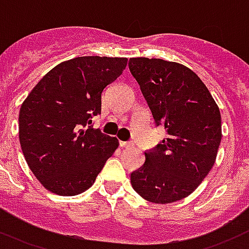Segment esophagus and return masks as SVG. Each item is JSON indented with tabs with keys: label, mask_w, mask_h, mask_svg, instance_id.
<instances>
[{
	"label": "esophagus",
	"mask_w": 249,
	"mask_h": 249,
	"mask_svg": "<svg viewBox=\"0 0 249 249\" xmlns=\"http://www.w3.org/2000/svg\"><path fill=\"white\" fill-rule=\"evenodd\" d=\"M120 146H121V148H132V146H133V142H125V141H121V142H120Z\"/></svg>",
	"instance_id": "34e87169"
}]
</instances>
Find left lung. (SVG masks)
<instances>
[{"label":"left lung","mask_w":249,"mask_h":249,"mask_svg":"<svg viewBox=\"0 0 249 249\" xmlns=\"http://www.w3.org/2000/svg\"><path fill=\"white\" fill-rule=\"evenodd\" d=\"M129 70L166 139L130 174L134 191L152 203H173L193 193L215 163L222 141L218 104L196 73L177 62L130 58Z\"/></svg>","instance_id":"8db88e82"}]
</instances>
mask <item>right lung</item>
I'll return each instance as SVG.
<instances>
[{
    "instance_id": "add662e5",
    "label": "right lung",
    "mask_w": 249,
    "mask_h": 249,
    "mask_svg": "<svg viewBox=\"0 0 249 249\" xmlns=\"http://www.w3.org/2000/svg\"><path fill=\"white\" fill-rule=\"evenodd\" d=\"M126 58L79 56L40 79L19 109V142L42 186L63 196L88 190L119 140L92 128L101 93L126 67Z\"/></svg>"
}]
</instances>
